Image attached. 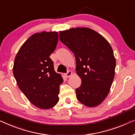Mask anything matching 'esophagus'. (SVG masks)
<instances>
[{
  "label": "esophagus",
  "instance_id": "1",
  "mask_svg": "<svg viewBox=\"0 0 135 135\" xmlns=\"http://www.w3.org/2000/svg\"><path fill=\"white\" fill-rule=\"evenodd\" d=\"M71 75H72V71H70V70H69V71H68L67 73L65 74V76L67 78H68V77H70Z\"/></svg>",
  "mask_w": 135,
  "mask_h": 135
}]
</instances>
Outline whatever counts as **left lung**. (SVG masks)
<instances>
[{
	"instance_id": "1",
	"label": "left lung",
	"mask_w": 135,
	"mask_h": 135,
	"mask_svg": "<svg viewBox=\"0 0 135 135\" xmlns=\"http://www.w3.org/2000/svg\"><path fill=\"white\" fill-rule=\"evenodd\" d=\"M59 38L75 55L76 71L82 81L76 89L77 99L88 107L100 105L114 78L115 59L111 45L103 36L86 27L60 31Z\"/></svg>"
}]
</instances>
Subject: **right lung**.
Listing matches in <instances>:
<instances>
[{"label": "right lung", "mask_w": 135, "mask_h": 135, "mask_svg": "<svg viewBox=\"0 0 135 135\" xmlns=\"http://www.w3.org/2000/svg\"><path fill=\"white\" fill-rule=\"evenodd\" d=\"M58 43L56 32H42L30 37L16 54L13 75L19 88L33 105L50 109L57 103L63 83L50 58Z\"/></svg>", "instance_id": "right-lung-1"}]
</instances>
